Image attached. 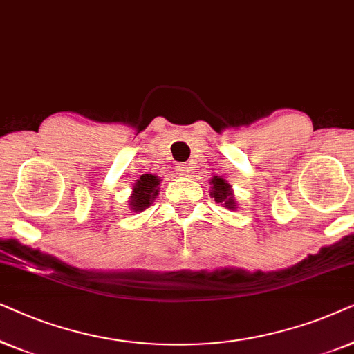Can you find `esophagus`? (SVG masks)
Returning a JSON list of instances; mask_svg holds the SVG:
<instances>
[{"instance_id":"obj_1","label":"esophagus","mask_w":354,"mask_h":354,"mask_svg":"<svg viewBox=\"0 0 354 354\" xmlns=\"http://www.w3.org/2000/svg\"><path fill=\"white\" fill-rule=\"evenodd\" d=\"M189 167H187V165H185V163H181L180 167H178V174H181V176H189Z\"/></svg>"}]
</instances>
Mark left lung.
<instances>
[{
  "mask_svg": "<svg viewBox=\"0 0 354 354\" xmlns=\"http://www.w3.org/2000/svg\"><path fill=\"white\" fill-rule=\"evenodd\" d=\"M212 197L216 202H223V205L226 209H236L234 207V199H233V192H232V186L228 185L225 180H221L220 176H215L212 180Z\"/></svg>",
  "mask_w": 354,
  "mask_h": 354,
  "instance_id": "8db88e82",
  "label": "left lung"
}]
</instances>
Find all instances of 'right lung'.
Masks as SVG:
<instances>
[{
	"mask_svg": "<svg viewBox=\"0 0 354 354\" xmlns=\"http://www.w3.org/2000/svg\"><path fill=\"white\" fill-rule=\"evenodd\" d=\"M160 180L153 174H142L133 187V196H131V210L140 212L152 204L155 196L158 194Z\"/></svg>",
	"mask_w": 354,
	"mask_h": 354,
	"instance_id": "add662e5",
	"label": "right lung"
}]
</instances>
